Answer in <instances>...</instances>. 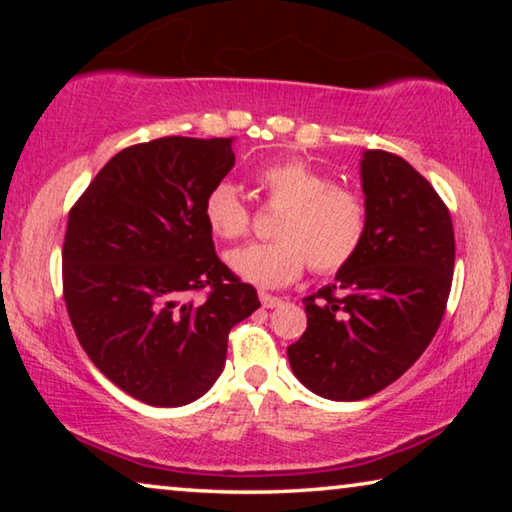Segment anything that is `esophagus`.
<instances>
[{"instance_id": "1", "label": "esophagus", "mask_w": 512, "mask_h": 512, "mask_svg": "<svg viewBox=\"0 0 512 512\" xmlns=\"http://www.w3.org/2000/svg\"><path fill=\"white\" fill-rule=\"evenodd\" d=\"M259 300H262V305L266 309H275V307L282 305V298L280 296H271V293H266V291L259 293Z\"/></svg>"}]
</instances>
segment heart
Wrapping results in <instances>:
<instances>
[{"instance_id":"heart-1","label":"heart","mask_w":512,"mask_h":512,"mask_svg":"<svg viewBox=\"0 0 512 512\" xmlns=\"http://www.w3.org/2000/svg\"><path fill=\"white\" fill-rule=\"evenodd\" d=\"M255 183L277 214L268 244L232 250V271L257 287L275 289L298 280L307 264L316 273H334L359 253L368 232V203L357 189L336 185L332 176L300 158L264 164ZM205 221L223 241L244 239L253 225L244 196L230 183L205 196Z\"/></svg>"}]
</instances>
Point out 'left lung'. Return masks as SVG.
I'll use <instances>...</instances> for the list:
<instances>
[{"mask_svg":"<svg viewBox=\"0 0 512 512\" xmlns=\"http://www.w3.org/2000/svg\"><path fill=\"white\" fill-rule=\"evenodd\" d=\"M366 239L336 284L305 298L307 329L289 363L309 391L336 402L379 393L436 336L454 273L447 205L409 162L388 151L361 160Z\"/></svg>","mask_w":512,"mask_h":512,"instance_id":"left-lung-1","label":"left lung"}]
</instances>
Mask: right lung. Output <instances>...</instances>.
<instances>
[{
  "label": "right lung",
  "instance_id": "right-lung-1",
  "mask_svg": "<svg viewBox=\"0 0 512 512\" xmlns=\"http://www.w3.org/2000/svg\"><path fill=\"white\" fill-rule=\"evenodd\" d=\"M232 167V137L133 144L69 210L63 298L76 339L144 404L183 406L210 391L230 329L259 307L205 221V196Z\"/></svg>",
  "mask_w": 512,
  "mask_h": 512
}]
</instances>
